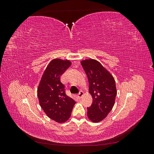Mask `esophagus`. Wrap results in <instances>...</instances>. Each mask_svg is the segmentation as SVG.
Wrapping results in <instances>:
<instances>
[{
    "instance_id": "1",
    "label": "esophagus",
    "mask_w": 154,
    "mask_h": 154,
    "mask_svg": "<svg viewBox=\"0 0 154 154\" xmlns=\"http://www.w3.org/2000/svg\"><path fill=\"white\" fill-rule=\"evenodd\" d=\"M83 91H80V92L78 93V95H77L78 98V99H81L82 97V96H83Z\"/></svg>"
}]
</instances>
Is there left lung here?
I'll return each mask as SVG.
<instances>
[{
  "label": "left lung",
  "instance_id": "obj_1",
  "mask_svg": "<svg viewBox=\"0 0 154 154\" xmlns=\"http://www.w3.org/2000/svg\"><path fill=\"white\" fill-rule=\"evenodd\" d=\"M89 83L92 103L87 107V116L92 122H101L112 109L117 95L113 76L95 60L81 62Z\"/></svg>",
  "mask_w": 154,
  "mask_h": 154
}]
</instances>
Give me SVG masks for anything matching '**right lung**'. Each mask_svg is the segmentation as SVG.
<instances>
[{
    "label": "right lung",
    "instance_id": "obj_1",
    "mask_svg": "<svg viewBox=\"0 0 154 154\" xmlns=\"http://www.w3.org/2000/svg\"><path fill=\"white\" fill-rule=\"evenodd\" d=\"M71 64L68 60H52L45 69L37 90L42 109L49 118L58 123L70 118L76 103L66 94L65 85L60 81V76Z\"/></svg>",
    "mask_w": 154,
    "mask_h": 154
}]
</instances>
